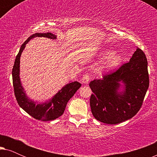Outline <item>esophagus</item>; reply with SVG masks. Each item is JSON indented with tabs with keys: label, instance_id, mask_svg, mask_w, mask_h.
I'll list each match as a JSON object with an SVG mask.
<instances>
[{
	"label": "esophagus",
	"instance_id": "1",
	"mask_svg": "<svg viewBox=\"0 0 157 157\" xmlns=\"http://www.w3.org/2000/svg\"><path fill=\"white\" fill-rule=\"evenodd\" d=\"M90 79H91V76H90L89 74H84L82 77V83H84V84H86L89 82Z\"/></svg>",
	"mask_w": 157,
	"mask_h": 157
}]
</instances>
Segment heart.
<instances>
[{
  "label": "heart",
  "instance_id": "heart-1",
  "mask_svg": "<svg viewBox=\"0 0 157 157\" xmlns=\"http://www.w3.org/2000/svg\"><path fill=\"white\" fill-rule=\"evenodd\" d=\"M102 57L106 60L97 68L98 72H106L113 70L119 66L122 61V55L119 53H113L112 50L108 49L101 53Z\"/></svg>",
  "mask_w": 157,
  "mask_h": 157
}]
</instances>
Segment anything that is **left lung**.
Masks as SVG:
<instances>
[{
    "label": "left lung",
    "mask_w": 157,
    "mask_h": 157,
    "mask_svg": "<svg viewBox=\"0 0 157 157\" xmlns=\"http://www.w3.org/2000/svg\"><path fill=\"white\" fill-rule=\"evenodd\" d=\"M122 82L124 91H117ZM149 85L147 59L137 48L129 62L116 71L89 83L92 114L98 121L117 124L132 118L141 109Z\"/></svg>",
    "instance_id": "left-lung-1"
}]
</instances>
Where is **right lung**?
Masks as SVG:
<instances>
[{"label":"right lung","mask_w":157,"mask_h":157,"mask_svg":"<svg viewBox=\"0 0 157 157\" xmlns=\"http://www.w3.org/2000/svg\"><path fill=\"white\" fill-rule=\"evenodd\" d=\"M35 37H46L50 39H56V36L51 33H36L30 36L21 46L20 51L16 56L12 71L13 85L14 94L19 106L34 119L40 121H51L54 120L63 114L66 104L70 98L74 95L81 84L77 81L69 83L62 88L52 98L43 104H36V103L30 99L25 94L23 87L21 84L20 76V59L21 53L24 50L25 45L30 40Z\"/></svg>","instance_id":"obj_1"}]
</instances>
